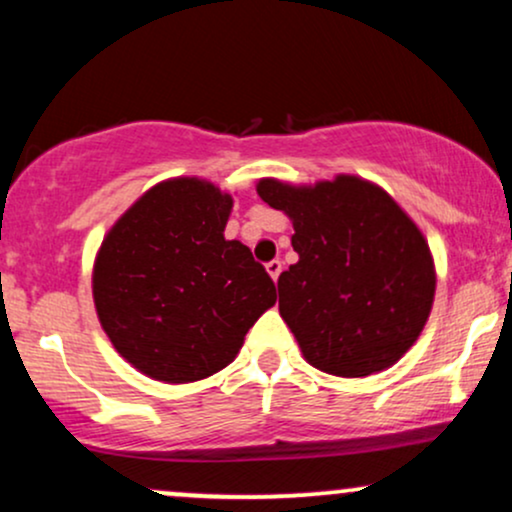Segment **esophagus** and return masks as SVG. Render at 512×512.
I'll use <instances>...</instances> for the list:
<instances>
[{"label": "esophagus", "mask_w": 512, "mask_h": 512, "mask_svg": "<svg viewBox=\"0 0 512 512\" xmlns=\"http://www.w3.org/2000/svg\"><path fill=\"white\" fill-rule=\"evenodd\" d=\"M281 269H284V264H281V260H272V262H267V272H269V276H272L274 281L279 279Z\"/></svg>", "instance_id": "1"}]
</instances>
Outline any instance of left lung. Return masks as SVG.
Returning <instances> with one entry per match:
<instances>
[{"label": "left lung", "instance_id": "8db88e82", "mask_svg": "<svg viewBox=\"0 0 512 512\" xmlns=\"http://www.w3.org/2000/svg\"><path fill=\"white\" fill-rule=\"evenodd\" d=\"M293 223L298 262L279 276V313L305 361L339 378L385 370L419 339L436 267L419 226L383 187L337 175L315 185L257 182Z\"/></svg>", "mask_w": 512, "mask_h": 512}]
</instances>
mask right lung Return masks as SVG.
<instances>
[{
  "label": "right lung",
  "mask_w": 512,
  "mask_h": 512,
  "mask_svg": "<svg viewBox=\"0 0 512 512\" xmlns=\"http://www.w3.org/2000/svg\"><path fill=\"white\" fill-rule=\"evenodd\" d=\"M233 197L199 178L158 182L103 238L93 303L125 361L161 383H195L236 358L276 303L248 245L223 238Z\"/></svg>",
  "instance_id": "add662e5"
}]
</instances>
